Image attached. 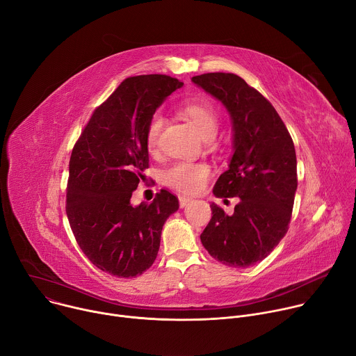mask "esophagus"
Listing matches in <instances>:
<instances>
[{"label":"esophagus","instance_id":"esophagus-1","mask_svg":"<svg viewBox=\"0 0 356 356\" xmlns=\"http://www.w3.org/2000/svg\"><path fill=\"white\" fill-rule=\"evenodd\" d=\"M189 202H191V200L186 198V196H179V207L181 208H185Z\"/></svg>","mask_w":356,"mask_h":356}]
</instances>
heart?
Returning <instances> with one entry per match:
<instances>
[{"label": "heart", "mask_w": 356, "mask_h": 356, "mask_svg": "<svg viewBox=\"0 0 356 356\" xmlns=\"http://www.w3.org/2000/svg\"><path fill=\"white\" fill-rule=\"evenodd\" d=\"M182 113L192 122L204 140L208 141L215 138L219 127V117L211 103L189 102L182 107ZM164 122L161 111H155L149 118L145 140L151 152L156 151L158 144H160ZM209 174V167L205 164L175 163L164 171V182L182 193H198L205 188Z\"/></svg>", "instance_id": "obj_1"}]
</instances>
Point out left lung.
Segmentation results:
<instances>
[{"instance_id":"1","label":"left lung","mask_w":356,"mask_h":356,"mask_svg":"<svg viewBox=\"0 0 356 356\" xmlns=\"http://www.w3.org/2000/svg\"><path fill=\"white\" fill-rule=\"evenodd\" d=\"M192 82L230 115L233 155L213 195L239 198L232 215L211 204L201 242L218 261L245 268L266 259L287 233L297 191L294 143L271 103L238 74L205 73Z\"/></svg>"}]
</instances>
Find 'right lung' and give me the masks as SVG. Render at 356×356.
<instances>
[{
  "instance_id": "right-lung-1",
  "label": "right lung",
  "mask_w": 356,
  "mask_h": 356,
  "mask_svg": "<svg viewBox=\"0 0 356 356\" xmlns=\"http://www.w3.org/2000/svg\"><path fill=\"white\" fill-rule=\"evenodd\" d=\"M182 82L167 74L126 79L99 106L69 161L66 213L77 245L100 270L136 277L158 254L165 220L178 211L161 189L152 202L130 200L148 168L145 131L151 115Z\"/></svg>"
}]
</instances>
